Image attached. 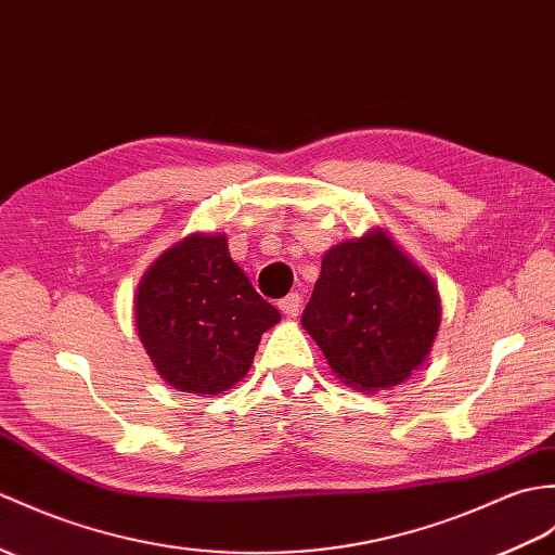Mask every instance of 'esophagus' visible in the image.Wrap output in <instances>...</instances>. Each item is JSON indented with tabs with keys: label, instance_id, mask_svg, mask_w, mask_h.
I'll list each match as a JSON object with an SVG mask.
<instances>
[{
	"label": "esophagus",
	"instance_id": "34e87169",
	"mask_svg": "<svg viewBox=\"0 0 555 555\" xmlns=\"http://www.w3.org/2000/svg\"><path fill=\"white\" fill-rule=\"evenodd\" d=\"M279 307H281V312H283V314H288V317H298V314H300V307H302L300 293H288L286 298H283V300L279 302Z\"/></svg>",
	"mask_w": 555,
	"mask_h": 555
}]
</instances>
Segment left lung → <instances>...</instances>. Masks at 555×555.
I'll list each match as a JSON object with an SVG mask.
<instances>
[{"label":"left lung","mask_w":555,"mask_h":555,"mask_svg":"<svg viewBox=\"0 0 555 555\" xmlns=\"http://www.w3.org/2000/svg\"><path fill=\"white\" fill-rule=\"evenodd\" d=\"M302 326L347 385L376 392L406 380L428 357L440 298L388 236L369 231L324 255Z\"/></svg>","instance_id":"obj_1"}]
</instances>
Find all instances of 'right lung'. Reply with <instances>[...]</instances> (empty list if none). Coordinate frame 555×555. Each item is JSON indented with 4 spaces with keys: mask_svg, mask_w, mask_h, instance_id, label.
<instances>
[{
    "mask_svg": "<svg viewBox=\"0 0 555 555\" xmlns=\"http://www.w3.org/2000/svg\"><path fill=\"white\" fill-rule=\"evenodd\" d=\"M281 319L231 260L224 236H186L137 291V331L177 390L217 395L246 376L262 333Z\"/></svg>",
    "mask_w": 555,
    "mask_h": 555,
    "instance_id": "right-lung-1",
    "label": "right lung"
}]
</instances>
